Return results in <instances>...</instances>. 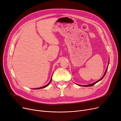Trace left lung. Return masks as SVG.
I'll use <instances>...</instances> for the list:
<instances>
[{"label": "left lung", "instance_id": "8db88e82", "mask_svg": "<svg viewBox=\"0 0 121 121\" xmlns=\"http://www.w3.org/2000/svg\"><path fill=\"white\" fill-rule=\"evenodd\" d=\"M109 60L108 61V66H107V68H106V71H105V73H104V75H103V77L101 78L100 79H99V80H98V81H96V82H95L94 83H92V84H88V85H79V84H77V85H79V86H84V87H89V86H93L94 85H95V84L96 83H97V82H98L100 80H101V79H102L104 78V77L105 76V74H106V72H107V69H108V65H109Z\"/></svg>", "mask_w": 121, "mask_h": 121}]
</instances>
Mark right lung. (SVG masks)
<instances>
[{"instance_id":"1","label":"right lung","mask_w":121,"mask_h":121,"mask_svg":"<svg viewBox=\"0 0 121 121\" xmlns=\"http://www.w3.org/2000/svg\"><path fill=\"white\" fill-rule=\"evenodd\" d=\"M52 78H51V79H50V80L49 82V83H48L47 85H45V86H43V87H39V88H34L33 89H40L44 88H45V87H46L48 86L49 85V84H50V82H51V81H52Z\"/></svg>"}]
</instances>
